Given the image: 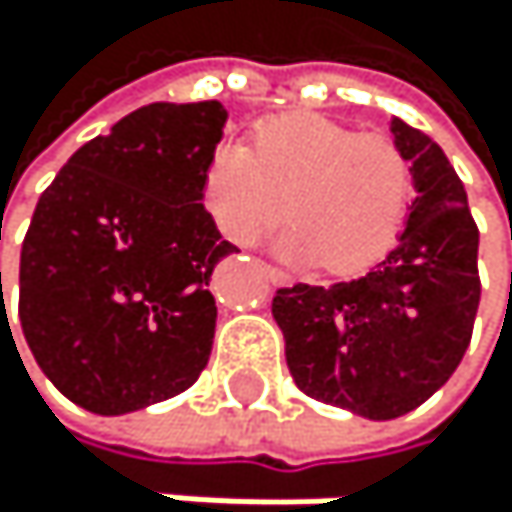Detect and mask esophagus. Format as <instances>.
I'll use <instances>...</instances> for the list:
<instances>
[{
    "label": "esophagus",
    "instance_id": "esophagus-1",
    "mask_svg": "<svg viewBox=\"0 0 512 512\" xmlns=\"http://www.w3.org/2000/svg\"><path fill=\"white\" fill-rule=\"evenodd\" d=\"M267 276H270V282H273V285H285V282H291V276H288L285 270L270 267V264H267Z\"/></svg>",
    "mask_w": 512,
    "mask_h": 512
}]
</instances>
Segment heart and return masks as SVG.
<instances>
[{"label": "heart", "instance_id": "heart-1", "mask_svg": "<svg viewBox=\"0 0 512 512\" xmlns=\"http://www.w3.org/2000/svg\"><path fill=\"white\" fill-rule=\"evenodd\" d=\"M202 199L218 230L248 248L288 214L285 251L328 273H356L390 251L411 202V168L381 131H353L316 113H288L254 128L248 147L208 156Z\"/></svg>", "mask_w": 512, "mask_h": 512}]
</instances>
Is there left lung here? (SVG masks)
Masks as SVG:
<instances>
[{"label": "left lung", "mask_w": 512, "mask_h": 512, "mask_svg": "<svg viewBox=\"0 0 512 512\" xmlns=\"http://www.w3.org/2000/svg\"><path fill=\"white\" fill-rule=\"evenodd\" d=\"M418 196L387 258L359 279L276 288L285 362L310 399L393 421L427 402L461 365L479 310V227L439 144L393 122Z\"/></svg>", "instance_id": "1"}]
</instances>
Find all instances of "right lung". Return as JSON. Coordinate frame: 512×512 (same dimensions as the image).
<instances>
[{"instance_id":"right-lung-1","label":"right lung","mask_w":512,"mask_h":512,"mask_svg":"<svg viewBox=\"0 0 512 512\" xmlns=\"http://www.w3.org/2000/svg\"><path fill=\"white\" fill-rule=\"evenodd\" d=\"M224 122L218 101L141 107L79 147L36 202L17 319L48 381L85 411L171 399L208 365V276L236 251L202 205Z\"/></svg>"}]
</instances>
